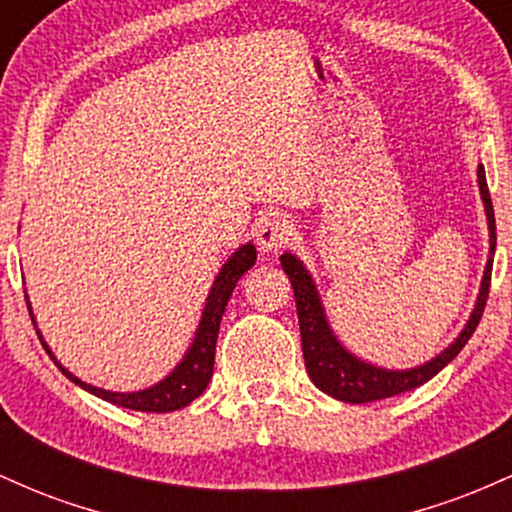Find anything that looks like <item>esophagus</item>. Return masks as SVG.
Segmentation results:
<instances>
[{"label":"esophagus","instance_id":"1","mask_svg":"<svg viewBox=\"0 0 512 512\" xmlns=\"http://www.w3.org/2000/svg\"><path fill=\"white\" fill-rule=\"evenodd\" d=\"M293 233H296L293 231V223L286 216H269V219H264L260 231H257V243H260L262 250L276 252L291 243Z\"/></svg>","mask_w":512,"mask_h":512}]
</instances>
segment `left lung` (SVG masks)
<instances>
[{"label": "left lung", "mask_w": 512, "mask_h": 512, "mask_svg": "<svg viewBox=\"0 0 512 512\" xmlns=\"http://www.w3.org/2000/svg\"><path fill=\"white\" fill-rule=\"evenodd\" d=\"M479 190L481 199H484L486 207V219H489V231H491V255L486 262L484 281H481V291L477 298V308H474L472 317H469L467 327H464L460 337L452 342L443 354L433 358V361L424 363L419 368L411 370H385L378 366H370V363L358 361L356 356H351L342 344L337 342L330 325L325 320V310H322L320 296L310 279L308 269L303 267V262L298 257H293L291 252L281 255V267H284L286 276H289L293 286V296H296V310H298V325H301V342H303V358L305 368H308L310 380L320 387L322 392L334 399H342V402L351 404H366L375 402V399L395 397L402 392L414 390V387L428 383L433 375L440 373L448 363L464 349V344L469 342L474 330H477L481 315H484L486 298H489V286H491V269H493V250H496V219H493V204L489 195V185H486V173L484 166H479Z\"/></svg>", "instance_id": "8db88e82"}]
</instances>
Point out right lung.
Segmentation results:
<instances>
[{
  "instance_id": "obj_1",
  "label": "right lung",
  "mask_w": 512,
  "mask_h": 512,
  "mask_svg": "<svg viewBox=\"0 0 512 512\" xmlns=\"http://www.w3.org/2000/svg\"><path fill=\"white\" fill-rule=\"evenodd\" d=\"M257 260V250L255 245H243L238 252H233V257L223 264V269L216 276L214 286H211V293L207 298V305H204V315L202 322H199V330L195 342H192L187 356L182 358V363L173 373L168 375L166 380L149 387V390L142 392H110V390H101V387H93L81 383L76 375L69 373L67 368H62L57 363V358L52 356V351L48 349V344L43 342L45 351L52 356V361L62 368V373L67 375L72 383H76L84 390L91 392V395L105 399V402L117 404V407L125 409H134V411H156V414H163V411H175L187 407L192 399H197L207 390L211 373H214V354H216V339H219V325L223 310H226L228 298H231L233 289H236L238 279L243 276L248 269L255 264ZM31 310V305H28Z\"/></svg>"
}]
</instances>
